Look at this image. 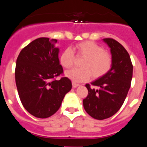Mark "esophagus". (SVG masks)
<instances>
[{
	"label": "esophagus",
	"instance_id": "obj_1",
	"mask_svg": "<svg viewBox=\"0 0 147 147\" xmlns=\"http://www.w3.org/2000/svg\"><path fill=\"white\" fill-rule=\"evenodd\" d=\"M72 86H73V88H77V87L80 86V85H79V84H77V83H75V82H73Z\"/></svg>",
	"mask_w": 147,
	"mask_h": 147
}]
</instances>
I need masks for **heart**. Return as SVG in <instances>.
I'll list each match as a JSON object with an SVG mask.
<instances>
[{
  "label": "heart",
  "instance_id": "heart-1",
  "mask_svg": "<svg viewBox=\"0 0 147 147\" xmlns=\"http://www.w3.org/2000/svg\"><path fill=\"white\" fill-rule=\"evenodd\" d=\"M76 55L84 57L81 62L82 68H74L66 71V77L75 83L85 82L91 77L98 78L107 74L112 67V57L101 45L92 41H85L75 45ZM75 57L70 48L65 49L59 56V62L65 68L72 67Z\"/></svg>",
  "mask_w": 147,
  "mask_h": 147
}]
</instances>
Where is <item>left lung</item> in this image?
<instances>
[{
  "label": "left lung",
  "instance_id": "left-lung-1",
  "mask_svg": "<svg viewBox=\"0 0 147 147\" xmlns=\"http://www.w3.org/2000/svg\"><path fill=\"white\" fill-rule=\"evenodd\" d=\"M110 49L112 67L104 76L92 82L96 89L85 86L88 96L83 100L85 111L91 117L103 120L111 117L119 110L130 88L132 65L130 57L121 44L111 38L103 39Z\"/></svg>",
  "mask_w": 147,
  "mask_h": 147
}]
</instances>
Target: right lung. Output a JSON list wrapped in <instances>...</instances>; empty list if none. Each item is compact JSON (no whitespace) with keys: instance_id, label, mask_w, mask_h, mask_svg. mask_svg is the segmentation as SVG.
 Here are the masks:
<instances>
[{"instance_id":"add662e5","label":"right lung","mask_w":147,"mask_h":147,"mask_svg":"<svg viewBox=\"0 0 147 147\" xmlns=\"http://www.w3.org/2000/svg\"><path fill=\"white\" fill-rule=\"evenodd\" d=\"M57 40L40 37L22 49L15 67V82L22 105L32 115L45 119L54 115L72 88L67 77L52 80L62 74Z\"/></svg>"}]
</instances>
